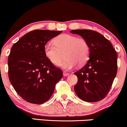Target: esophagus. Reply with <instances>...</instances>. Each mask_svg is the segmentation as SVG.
Instances as JSON below:
<instances>
[{"mask_svg": "<svg viewBox=\"0 0 127 127\" xmlns=\"http://www.w3.org/2000/svg\"><path fill=\"white\" fill-rule=\"evenodd\" d=\"M69 75V73H68V72H65V71H64L63 72V75L64 76H67V75Z\"/></svg>", "mask_w": 127, "mask_h": 127, "instance_id": "obj_1", "label": "esophagus"}]
</instances>
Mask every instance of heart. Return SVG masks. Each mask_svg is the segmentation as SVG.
<instances>
[{"label":"heart","mask_w":127,"mask_h":127,"mask_svg":"<svg viewBox=\"0 0 127 127\" xmlns=\"http://www.w3.org/2000/svg\"><path fill=\"white\" fill-rule=\"evenodd\" d=\"M45 56L51 63L59 66L63 58H66L61 66L66 70H70L76 64L84 65L89 58L90 47L83 38L70 34H62L54 40V43H47L44 46Z\"/></svg>","instance_id":"b5f03b06"}]
</instances>
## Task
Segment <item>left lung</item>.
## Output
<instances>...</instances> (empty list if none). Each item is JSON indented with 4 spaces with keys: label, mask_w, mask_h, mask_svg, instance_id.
<instances>
[{
    "label": "left lung",
    "mask_w": 127,
    "mask_h": 127,
    "mask_svg": "<svg viewBox=\"0 0 127 127\" xmlns=\"http://www.w3.org/2000/svg\"><path fill=\"white\" fill-rule=\"evenodd\" d=\"M70 32L81 36L90 47L87 64L74 73L78 78L74 87L75 93L86 102L101 101L109 92L116 76V51L110 41L96 31L76 30Z\"/></svg>",
    "instance_id": "obj_1"
}]
</instances>
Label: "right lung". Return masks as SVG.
<instances>
[{
	"label": "right lung",
	"instance_id": "1",
	"mask_svg": "<svg viewBox=\"0 0 127 127\" xmlns=\"http://www.w3.org/2000/svg\"><path fill=\"white\" fill-rule=\"evenodd\" d=\"M62 31L36 30L29 32L13 44L8 59V76L17 94L27 102H46L63 71L48 60L44 46Z\"/></svg>",
	"mask_w": 127,
	"mask_h": 127
}]
</instances>
